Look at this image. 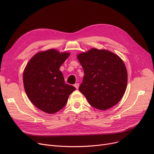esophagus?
Listing matches in <instances>:
<instances>
[{"label":"esophagus","instance_id":"34e87169","mask_svg":"<svg viewBox=\"0 0 154 154\" xmlns=\"http://www.w3.org/2000/svg\"><path fill=\"white\" fill-rule=\"evenodd\" d=\"M74 87L77 88V89H78L79 87V83H77V84H74Z\"/></svg>","mask_w":154,"mask_h":154}]
</instances>
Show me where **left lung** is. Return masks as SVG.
Wrapping results in <instances>:
<instances>
[{"label": "left lung", "instance_id": "1", "mask_svg": "<svg viewBox=\"0 0 154 154\" xmlns=\"http://www.w3.org/2000/svg\"><path fill=\"white\" fill-rule=\"evenodd\" d=\"M77 57L85 74L79 89L88 103L101 110L117 104L127 85L124 61L109 51L95 48L78 54Z\"/></svg>", "mask_w": 154, "mask_h": 154}]
</instances>
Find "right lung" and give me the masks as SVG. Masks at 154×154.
Listing matches in <instances>:
<instances>
[{
    "label": "right lung",
    "instance_id": "1",
    "mask_svg": "<svg viewBox=\"0 0 154 154\" xmlns=\"http://www.w3.org/2000/svg\"><path fill=\"white\" fill-rule=\"evenodd\" d=\"M70 55L55 49L39 52L27 63L23 73L24 89L38 109L52 114L61 110L76 88L65 84L62 64Z\"/></svg>",
    "mask_w": 154,
    "mask_h": 154
}]
</instances>
